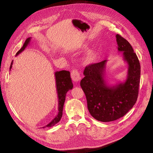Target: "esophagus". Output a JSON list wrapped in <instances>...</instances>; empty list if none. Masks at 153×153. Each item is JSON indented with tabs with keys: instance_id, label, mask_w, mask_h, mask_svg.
<instances>
[{
	"instance_id": "obj_1",
	"label": "esophagus",
	"mask_w": 153,
	"mask_h": 153,
	"mask_svg": "<svg viewBox=\"0 0 153 153\" xmlns=\"http://www.w3.org/2000/svg\"><path fill=\"white\" fill-rule=\"evenodd\" d=\"M71 76L72 78V79L74 82H77L78 81H80V73L78 72L77 69H73L71 73Z\"/></svg>"
}]
</instances>
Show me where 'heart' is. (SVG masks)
Returning <instances> with one entry per match:
<instances>
[{"instance_id": "b5f03b06", "label": "heart", "mask_w": 153, "mask_h": 153, "mask_svg": "<svg viewBox=\"0 0 153 153\" xmlns=\"http://www.w3.org/2000/svg\"><path fill=\"white\" fill-rule=\"evenodd\" d=\"M96 54L95 52L94 51H91L89 53H88L87 57L85 58V61L87 62H91L92 61H94V60L96 59Z\"/></svg>"}]
</instances>
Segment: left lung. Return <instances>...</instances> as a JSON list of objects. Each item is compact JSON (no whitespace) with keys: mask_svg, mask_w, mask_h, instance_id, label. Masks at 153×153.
Listing matches in <instances>:
<instances>
[{"mask_svg":"<svg viewBox=\"0 0 153 153\" xmlns=\"http://www.w3.org/2000/svg\"><path fill=\"white\" fill-rule=\"evenodd\" d=\"M119 52L128 65L127 78L123 82L108 85L105 78L107 61L91 64L84 69L85 77L80 86L86 96L87 108L95 119L101 122L115 121L126 115L135 104L140 84V65L136 53L128 41L115 36Z\"/></svg>","mask_w":153,"mask_h":153,"instance_id":"left-lung-1","label":"left lung"}]
</instances>
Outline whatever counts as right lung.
Listing matches in <instances>:
<instances>
[{"label": "right lung", "mask_w": 153, "mask_h": 153, "mask_svg": "<svg viewBox=\"0 0 153 153\" xmlns=\"http://www.w3.org/2000/svg\"><path fill=\"white\" fill-rule=\"evenodd\" d=\"M30 39H31V38H29L25 40V43H24V45H23L22 48L16 53V56H17L18 54L22 52L25 49V48L30 43ZM13 63V61L11 63V66H10V70L13 66H12ZM55 82H56L57 92V95H58V111H59V112H58V114L57 116H55V117L52 120V121L43 128L52 127L60 121V120H61V119L62 117V115L63 106H64V102H65L66 93L69 90L72 89L73 87V83H72L71 76H70V72L69 71H66V70L56 71V72H55Z\"/></svg>", "instance_id": "add662e5"}]
</instances>
